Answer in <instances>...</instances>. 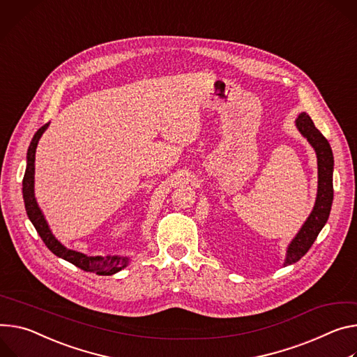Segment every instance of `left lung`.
<instances>
[{
	"label": "left lung",
	"mask_w": 357,
	"mask_h": 357,
	"mask_svg": "<svg viewBox=\"0 0 357 357\" xmlns=\"http://www.w3.org/2000/svg\"><path fill=\"white\" fill-rule=\"evenodd\" d=\"M296 128L309 141L317 156V197L312 213L303 223L298 235L287 246L284 266L296 264L310 249L319 232L326 225L333 202V153L328 139L314 126L306 112L296 118Z\"/></svg>",
	"instance_id": "left-lung-1"
}]
</instances>
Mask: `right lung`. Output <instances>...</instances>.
Returning <instances> with one entry per match:
<instances>
[{"label":"right lung","instance_id":"1","mask_svg":"<svg viewBox=\"0 0 357 357\" xmlns=\"http://www.w3.org/2000/svg\"><path fill=\"white\" fill-rule=\"evenodd\" d=\"M50 122L41 126L38 131L36 132L34 138H32L28 152H26V169L25 175L22 179V198L25 204V211L29 218V220L34 225V228L37 229L38 235L47 245V248L56 255L58 257H62L63 261H67L77 268L85 271V272H92L96 275H104L109 276L121 269L126 268L129 264V257L125 256H86L81 252L71 250L63 246L51 232L50 226L43 215V211L40 209L37 199H36V193H34V174H36V151L40 138L45 132V129L48 128Z\"/></svg>","mask_w":357,"mask_h":357}]
</instances>
